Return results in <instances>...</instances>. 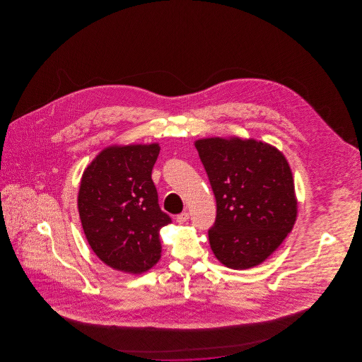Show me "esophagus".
Returning <instances> with one entry per match:
<instances>
[{
  "label": "esophagus",
  "instance_id": "34e87169",
  "mask_svg": "<svg viewBox=\"0 0 362 362\" xmlns=\"http://www.w3.org/2000/svg\"><path fill=\"white\" fill-rule=\"evenodd\" d=\"M176 220H177L178 223H184L189 220V214L187 212H182V214H180L176 217Z\"/></svg>",
  "mask_w": 362,
  "mask_h": 362
}]
</instances>
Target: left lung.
Here are the masks:
<instances>
[{
    "mask_svg": "<svg viewBox=\"0 0 362 362\" xmlns=\"http://www.w3.org/2000/svg\"><path fill=\"white\" fill-rule=\"evenodd\" d=\"M195 147L217 206L208 230L214 254L231 269L260 265L296 221L298 200L285 155L262 141L239 137L198 139Z\"/></svg>",
    "mask_w": 362,
    "mask_h": 362,
    "instance_id": "8db88e82",
    "label": "left lung"
}]
</instances>
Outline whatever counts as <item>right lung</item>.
<instances>
[{
    "instance_id": "right-lung-1",
    "label": "right lung",
    "mask_w": 362,
    "mask_h": 362,
    "mask_svg": "<svg viewBox=\"0 0 362 362\" xmlns=\"http://www.w3.org/2000/svg\"><path fill=\"white\" fill-rule=\"evenodd\" d=\"M158 144L106 147L85 168L77 207L94 254L116 270L147 272L159 262V231L170 223L158 203L151 172Z\"/></svg>"
}]
</instances>
